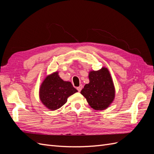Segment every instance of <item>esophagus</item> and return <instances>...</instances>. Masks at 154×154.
<instances>
[{"label":"esophagus","instance_id":"obj_1","mask_svg":"<svg viewBox=\"0 0 154 154\" xmlns=\"http://www.w3.org/2000/svg\"><path fill=\"white\" fill-rule=\"evenodd\" d=\"M82 85H80V86L77 87V90L78 91V92H80L81 90H82Z\"/></svg>","mask_w":154,"mask_h":154}]
</instances>
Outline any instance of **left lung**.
I'll use <instances>...</instances> for the list:
<instances>
[{
  "label": "left lung",
  "mask_w": 154,
  "mask_h": 154,
  "mask_svg": "<svg viewBox=\"0 0 154 154\" xmlns=\"http://www.w3.org/2000/svg\"><path fill=\"white\" fill-rule=\"evenodd\" d=\"M89 83L81 91L88 103L95 110H104L110 105L115 97V89L109 70L105 67L88 74Z\"/></svg>",
  "instance_id": "obj_1"
}]
</instances>
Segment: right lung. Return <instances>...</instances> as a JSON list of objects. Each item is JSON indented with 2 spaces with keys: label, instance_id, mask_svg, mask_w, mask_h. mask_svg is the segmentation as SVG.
Here are the masks:
<instances>
[{
  "label": "right lung",
  "instance_id": "obj_1",
  "mask_svg": "<svg viewBox=\"0 0 154 154\" xmlns=\"http://www.w3.org/2000/svg\"><path fill=\"white\" fill-rule=\"evenodd\" d=\"M78 91L69 82H65L58 72L45 78L40 88V99L51 110L58 109L67 101V98Z\"/></svg>",
  "mask_w": 154,
  "mask_h": 154
}]
</instances>
